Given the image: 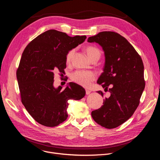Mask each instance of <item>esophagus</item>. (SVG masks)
I'll return each instance as SVG.
<instances>
[{
	"mask_svg": "<svg viewBox=\"0 0 160 160\" xmlns=\"http://www.w3.org/2000/svg\"><path fill=\"white\" fill-rule=\"evenodd\" d=\"M91 92V91L89 90H87V89H85V93L87 95H88Z\"/></svg>",
	"mask_w": 160,
	"mask_h": 160,
	"instance_id": "esophagus-1",
	"label": "esophagus"
}]
</instances>
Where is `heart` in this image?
I'll return each mask as SVG.
<instances>
[{"label": "heart", "mask_w": 160, "mask_h": 160, "mask_svg": "<svg viewBox=\"0 0 160 160\" xmlns=\"http://www.w3.org/2000/svg\"><path fill=\"white\" fill-rule=\"evenodd\" d=\"M76 49H70L66 54V61L67 63L71 62L74 56ZM85 51L91 61L94 59H99L101 56V50L95 45H88L85 48ZM97 78V75L95 72L91 71H82L78 70L73 72L71 75V79L75 83L83 86L88 87L90 85L91 83L94 82Z\"/></svg>", "instance_id": "b5f03b06"}]
</instances>
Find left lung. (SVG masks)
Returning a JSON list of instances; mask_svg holds the SVG:
<instances>
[{"mask_svg":"<svg viewBox=\"0 0 160 160\" xmlns=\"http://www.w3.org/2000/svg\"><path fill=\"white\" fill-rule=\"evenodd\" d=\"M87 41L102 48L105 64L98 83L111 94L91 115L102 127L116 128L133 115L140 103L145 87L143 62L130 42L118 33L102 32ZM98 92L104 96L102 91Z\"/></svg>","mask_w":160,"mask_h":160,"instance_id":"1","label":"left lung"}]
</instances>
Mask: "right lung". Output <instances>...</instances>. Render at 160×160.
Masks as SVG:
<instances>
[{
    "mask_svg": "<svg viewBox=\"0 0 160 160\" xmlns=\"http://www.w3.org/2000/svg\"><path fill=\"white\" fill-rule=\"evenodd\" d=\"M49 30L37 36L25 48L16 71L21 100L32 118L46 127L59 125L68 118V101L85 95L80 85L70 82L64 90L53 86L54 73H63L66 56L86 39Z\"/></svg>",
    "mask_w": 160,
    "mask_h": 160,
    "instance_id": "obj_1",
    "label": "right lung"
}]
</instances>
